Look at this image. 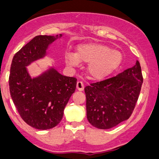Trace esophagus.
I'll use <instances>...</instances> for the list:
<instances>
[{
  "instance_id": "obj_1",
  "label": "esophagus",
  "mask_w": 159,
  "mask_h": 159,
  "mask_svg": "<svg viewBox=\"0 0 159 159\" xmlns=\"http://www.w3.org/2000/svg\"><path fill=\"white\" fill-rule=\"evenodd\" d=\"M76 89L79 91H83L84 89V84L82 81H78L76 83Z\"/></svg>"
}]
</instances>
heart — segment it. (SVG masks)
Returning a JSON list of instances; mask_svg holds the SVG:
<instances>
[{
  "instance_id": "heart-1",
  "label": "heart",
  "mask_w": 159,
  "mask_h": 159,
  "mask_svg": "<svg viewBox=\"0 0 159 159\" xmlns=\"http://www.w3.org/2000/svg\"><path fill=\"white\" fill-rule=\"evenodd\" d=\"M65 60L70 68L78 66L80 62L89 63L88 70L90 75L94 79H102L119 67L122 62V54L106 45L88 43L78 46L76 54L66 53Z\"/></svg>"
}]
</instances>
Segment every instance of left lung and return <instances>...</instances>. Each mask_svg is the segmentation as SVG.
Returning a JSON list of instances; mask_svg holds the SVG:
<instances>
[{"mask_svg":"<svg viewBox=\"0 0 159 159\" xmlns=\"http://www.w3.org/2000/svg\"><path fill=\"white\" fill-rule=\"evenodd\" d=\"M143 76L139 62L118 75L85 88L87 119L99 129H109L130 117L139 99Z\"/></svg>","mask_w":159,"mask_h":159,"instance_id":"8db88e82","label":"left lung"}]
</instances>
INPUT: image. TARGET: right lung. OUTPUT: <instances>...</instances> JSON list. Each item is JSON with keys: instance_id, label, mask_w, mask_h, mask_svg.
Returning a JSON list of instances; mask_svg holds the SVG:
<instances>
[{"instance_id": "add662e5", "label": "right lung", "mask_w": 159, "mask_h": 159, "mask_svg": "<svg viewBox=\"0 0 159 159\" xmlns=\"http://www.w3.org/2000/svg\"><path fill=\"white\" fill-rule=\"evenodd\" d=\"M57 38L58 35L34 37L15 54L11 64L9 85L11 99L23 120L38 130L51 129L60 122L65 107L76 89L75 77L63 76L52 68L32 79L25 68L43 57L48 45Z\"/></svg>"}]
</instances>
